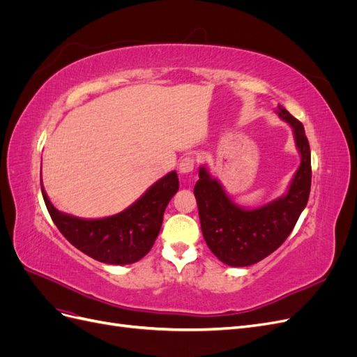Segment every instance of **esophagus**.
I'll return each instance as SVG.
<instances>
[{"mask_svg":"<svg viewBox=\"0 0 357 357\" xmlns=\"http://www.w3.org/2000/svg\"><path fill=\"white\" fill-rule=\"evenodd\" d=\"M195 168V159L186 156L180 160V165H178V171L180 174H190V172Z\"/></svg>","mask_w":357,"mask_h":357,"instance_id":"esophagus-1","label":"esophagus"}]
</instances>
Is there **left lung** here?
<instances>
[{
	"label": "left lung",
	"instance_id": "left-lung-1",
	"mask_svg": "<svg viewBox=\"0 0 357 357\" xmlns=\"http://www.w3.org/2000/svg\"><path fill=\"white\" fill-rule=\"evenodd\" d=\"M275 112L290 125L301 155V165L284 195L257 208L241 207L204 165L193 188L204 240L213 255L229 266L253 265L275 252L294 231L308 202L311 152L304 126L284 107L278 105Z\"/></svg>",
	"mask_w": 357,
	"mask_h": 357
}]
</instances>
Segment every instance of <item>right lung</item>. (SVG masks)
<instances>
[{
  "label": "right lung",
  "mask_w": 357,
  "mask_h": 357,
  "mask_svg": "<svg viewBox=\"0 0 357 357\" xmlns=\"http://www.w3.org/2000/svg\"><path fill=\"white\" fill-rule=\"evenodd\" d=\"M177 190V172L171 171L126 210L102 219H82L53 207L41 185L47 211L61 234L84 255L110 265L134 264L150 252Z\"/></svg>",
  "instance_id": "obj_1"
}]
</instances>
